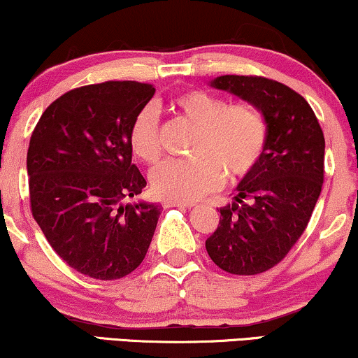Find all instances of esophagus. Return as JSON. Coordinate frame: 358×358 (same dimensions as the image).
<instances>
[{
    "label": "esophagus",
    "instance_id": "34e87169",
    "mask_svg": "<svg viewBox=\"0 0 358 358\" xmlns=\"http://www.w3.org/2000/svg\"><path fill=\"white\" fill-rule=\"evenodd\" d=\"M166 205H168V207H178V208H192V207H195L194 203L179 202V200H168V202H166Z\"/></svg>",
    "mask_w": 358,
    "mask_h": 358
}]
</instances>
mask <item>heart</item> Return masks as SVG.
Here are the masks:
<instances>
[{
  "label": "heart",
  "mask_w": 358,
  "mask_h": 358,
  "mask_svg": "<svg viewBox=\"0 0 358 358\" xmlns=\"http://www.w3.org/2000/svg\"><path fill=\"white\" fill-rule=\"evenodd\" d=\"M171 107L199 127L190 159H169L151 173V187L163 199L194 202L231 179L251 174L266 153L268 130L261 112L251 104H228L207 91H185ZM131 153L146 164L161 158L159 120L151 107L136 112L130 124Z\"/></svg>",
  "instance_id": "1"
}]
</instances>
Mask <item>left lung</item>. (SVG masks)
<instances>
[{
  "label": "left lung",
  "instance_id": "left-lung-1",
  "mask_svg": "<svg viewBox=\"0 0 358 358\" xmlns=\"http://www.w3.org/2000/svg\"><path fill=\"white\" fill-rule=\"evenodd\" d=\"M212 86L257 107L267 124L261 163L220 208L217 231L205 241L222 271L257 275L283 261L308 227L324 180V135L305 97L275 80L224 75Z\"/></svg>",
  "mask_w": 358,
  "mask_h": 358
}]
</instances>
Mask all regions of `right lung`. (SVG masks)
<instances>
[{"label":"right lung","mask_w":358,"mask_h":358,"mask_svg":"<svg viewBox=\"0 0 358 358\" xmlns=\"http://www.w3.org/2000/svg\"><path fill=\"white\" fill-rule=\"evenodd\" d=\"M153 94V86L136 81L76 87L53 101L32 131V217L53 251L83 275H129L153 239L158 205L124 203L146 187L131 163L129 130Z\"/></svg>","instance_id":"1"}]
</instances>
